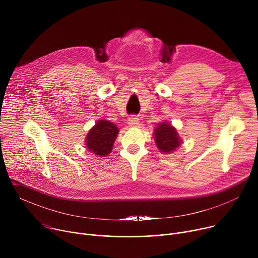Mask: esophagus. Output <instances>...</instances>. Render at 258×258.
I'll list each match as a JSON object with an SVG mask.
<instances>
[{
	"instance_id": "1",
	"label": "esophagus",
	"mask_w": 258,
	"mask_h": 258,
	"mask_svg": "<svg viewBox=\"0 0 258 258\" xmlns=\"http://www.w3.org/2000/svg\"><path fill=\"white\" fill-rule=\"evenodd\" d=\"M127 124L131 127H137L140 124V119L136 115H133L127 119Z\"/></svg>"
}]
</instances>
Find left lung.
<instances>
[{
	"label": "left lung",
	"mask_w": 258,
	"mask_h": 258,
	"mask_svg": "<svg viewBox=\"0 0 258 258\" xmlns=\"http://www.w3.org/2000/svg\"><path fill=\"white\" fill-rule=\"evenodd\" d=\"M153 136L156 147L163 154H170L174 152L181 145V140L176 128L167 121L158 123L154 128Z\"/></svg>",
	"instance_id": "left-lung-1"
}]
</instances>
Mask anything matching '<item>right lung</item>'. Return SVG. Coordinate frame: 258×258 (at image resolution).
<instances>
[{
	"label": "right lung",
	"instance_id": "right-lung-1",
	"mask_svg": "<svg viewBox=\"0 0 258 258\" xmlns=\"http://www.w3.org/2000/svg\"><path fill=\"white\" fill-rule=\"evenodd\" d=\"M118 132V127L113 122L105 119L98 120L86 137V148L97 156H107L112 151Z\"/></svg>",
	"mask_w": 258,
	"mask_h": 258
}]
</instances>
